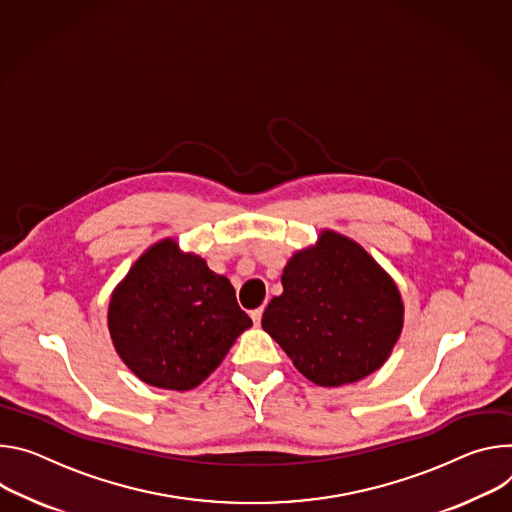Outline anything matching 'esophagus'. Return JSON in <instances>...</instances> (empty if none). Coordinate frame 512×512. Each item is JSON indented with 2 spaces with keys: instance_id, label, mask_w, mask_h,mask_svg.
Segmentation results:
<instances>
[{
  "instance_id": "obj_1",
  "label": "esophagus",
  "mask_w": 512,
  "mask_h": 512,
  "mask_svg": "<svg viewBox=\"0 0 512 512\" xmlns=\"http://www.w3.org/2000/svg\"><path fill=\"white\" fill-rule=\"evenodd\" d=\"M262 313H264V311H262V307H260V309H254V311L250 313V317H252V321H254L256 325L262 321Z\"/></svg>"
}]
</instances>
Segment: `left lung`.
I'll use <instances>...</instances> for the list:
<instances>
[{
  "mask_svg": "<svg viewBox=\"0 0 512 512\" xmlns=\"http://www.w3.org/2000/svg\"><path fill=\"white\" fill-rule=\"evenodd\" d=\"M262 327L295 368L319 386H342L376 372L405 323L392 276L354 240L323 230L282 270Z\"/></svg>",
  "mask_w": 512,
  "mask_h": 512,
  "instance_id": "obj_1",
  "label": "left lung"
}]
</instances>
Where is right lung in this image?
Segmentation results:
<instances>
[{
    "label": "right lung",
    "mask_w": 512,
    "mask_h": 512,
    "mask_svg": "<svg viewBox=\"0 0 512 512\" xmlns=\"http://www.w3.org/2000/svg\"><path fill=\"white\" fill-rule=\"evenodd\" d=\"M250 325L232 282L173 238L152 244L132 264L107 309L122 362L142 382L166 390L199 386Z\"/></svg>",
    "instance_id": "right-lung-1"
}]
</instances>
